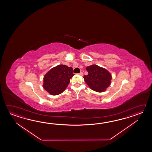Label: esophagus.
<instances>
[{
    "label": "esophagus",
    "mask_w": 152,
    "mask_h": 152,
    "mask_svg": "<svg viewBox=\"0 0 152 152\" xmlns=\"http://www.w3.org/2000/svg\"><path fill=\"white\" fill-rule=\"evenodd\" d=\"M79 75H80L81 76H83V73L82 72H81L80 73H79Z\"/></svg>",
    "instance_id": "obj_1"
}]
</instances>
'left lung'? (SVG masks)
Masks as SVG:
<instances>
[{
	"label": "left lung",
	"instance_id": "obj_1",
	"mask_svg": "<svg viewBox=\"0 0 152 152\" xmlns=\"http://www.w3.org/2000/svg\"><path fill=\"white\" fill-rule=\"evenodd\" d=\"M86 69L88 75H84V80L92 90L102 92L109 86L112 77L107 69L96 65L88 66Z\"/></svg>",
	"mask_w": 152,
	"mask_h": 152
}]
</instances>
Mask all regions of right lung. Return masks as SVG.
<instances>
[{
    "label": "right lung",
    "mask_w": 152,
    "mask_h": 152,
    "mask_svg": "<svg viewBox=\"0 0 152 152\" xmlns=\"http://www.w3.org/2000/svg\"><path fill=\"white\" fill-rule=\"evenodd\" d=\"M74 75L72 67L66 65H58L45 74L43 87L52 95L61 94L67 87Z\"/></svg>",
    "instance_id": "right-lung-1"
}]
</instances>
